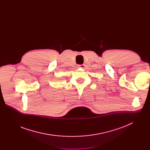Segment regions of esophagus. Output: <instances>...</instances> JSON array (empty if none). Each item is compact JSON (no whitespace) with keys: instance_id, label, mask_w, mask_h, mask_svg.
Instances as JSON below:
<instances>
[{"instance_id":"obj_1","label":"esophagus","mask_w":150,"mask_h":150,"mask_svg":"<svg viewBox=\"0 0 150 150\" xmlns=\"http://www.w3.org/2000/svg\"><path fill=\"white\" fill-rule=\"evenodd\" d=\"M85 65H83H83H78V68H85Z\"/></svg>"}]
</instances>
